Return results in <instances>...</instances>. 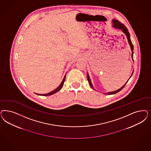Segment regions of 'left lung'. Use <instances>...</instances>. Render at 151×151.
<instances>
[{
    "label": "left lung",
    "mask_w": 151,
    "mask_h": 151,
    "mask_svg": "<svg viewBox=\"0 0 151 151\" xmlns=\"http://www.w3.org/2000/svg\"><path fill=\"white\" fill-rule=\"evenodd\" d=\"M113 26L114 27H115V28H118V29H121V30H122L123 32L126 35L127 38V39H128V43H129V45H130L132 51V58L133 59V45L132 44L131 40V39H130V34H129V33L128 32V29H127V28L124 25L122 24V23H121V22H120L119 21H118V20H113ZM132 74H133V73H132ZM132 76H131V77ZM131 77H130V78H131ZM87 79L88 83L89 84L90 86L92 88H93L92 84V83H91L90 78L89 77V76H88V73ZM128 81H127L126 83L123 87L121 88L120 89H118V90L116 91L108 93H105V94H116V93H117L119 92V91H121L122 90L123 88L124 87V86H126V84L128 82ZM93 89H94V88H93Z\"/></svg>",
    "instance_id": "left-lung-1"
}]
</instances>
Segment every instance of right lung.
<instances>
[{
    "mask_svg": "<svg viewBox=\"0 0 151 151\" xmlns=\"http://www.w3.org/2000/svg\"><path fill=\"white\" fill-rule=\"evenodd\" d=\"M65 77H66V74L65 75V76H64V77L63 79V81H62V82L61 84H60V86H59L57 88H56L55 90L53 91L52 92L48 93H47V94H37L39 95V96H47L52 95V94H54V93H55L57 92H58L59 91V90H60V89L62 88L63 87V86L64 83V81H65Z\"/></svg>",
    "mask_w": 151,
    "mask_h": 151,
    "instance_id": "obj_1",
    "label": "right lung"
}]
</instances>
